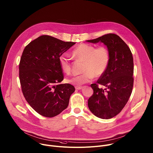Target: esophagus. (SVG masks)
<instances>
[{"label":"esophagus","mask_w":153,"mask_h":153,"mask_svg":"<svg viewBox=\"0 0 153 153\" xmlns=\"http://www.w3.org/2000/svg\"><path fill=\"white\" fill-rule=\"evenodd\" d=\"M83 88V86H75V88L76 89V90H81L82 88Z\"/></svg>","instance_id":"esophagus-1"}]
</instances>
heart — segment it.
Returning <instances> with one entry per match:
<instances>
[{
	"instance_id": "b5f03b06",
	"label": "heart",
	"mask_w": 153,
	"mask_h": 153,
	"mask_svg": "<svg viewBox=\"0 0 153 153\" xmlns=\"http://www.w3.org/2000/svg\"><path fill=\"white\" fill-rule=\"evenodd\" d=\"M72 54L76 59L83 61V73L66 80L68 83L74 85H82L91 82L94 77L102 76L108 68L110 61V52L104 46L96 48L92 45L82 43L74 48ZM59 61L62 71L70 74L71 71V63L68 57L65 54H62Z\"/></svg>"
}]
</instances>
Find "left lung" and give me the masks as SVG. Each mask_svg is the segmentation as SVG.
Wrapping results in <instances>:
<instances>
[{
  "label": "left lung",
  "mask_w": 153,
  "mask_h": 153,
  "mask_svg": "<svg viewBox=\"0 0 153 153\" xmlns=\"http://www.w3.org/2000/svg\"><path fill=\"white\" fill-rule=\"evenodd\" d=\"M88 42H102L110 52V61L105 73L96 83L91 85L94 93L88 100V108L96 117L111 119L124 108L131 94L134 79L132 53L117 34H107ZM105 86L98 88V84Z\"/></svg>",
  "instance_id": "8db88e82"
}]
</instances>
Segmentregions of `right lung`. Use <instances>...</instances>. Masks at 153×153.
Here are the masks:
<instances>
[{
	"mask_svg": "<svg viewBox=\"0 0 153 153\" xmlns=\"http://www.w3.org/2000/svg\"><path fill=\"white\" fill-rule=\"evenodd\" d=\"M75 43L43 35L23 51L19 63L22 91L29 105L43 116L54 117L68 106L75 88L59 83L63 80L59 59Z\"/></svg>",
	"mask_w": 153,
	"mask_h": 153,
	"instance_id": "add662e5",
	"label": "right lung"
}]
</instances>
